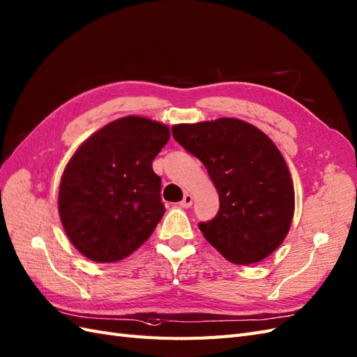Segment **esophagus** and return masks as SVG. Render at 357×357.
I'll list each match as a JSON object with an SVG mask.
<instances>
[{"label": "esophagus", "mask_w": 357, "mask_h": 357, "mask_svg": "<svg viewBox=\"0 0 357 357\" xmlns=\"http://www.w3.org/2000/svg\"><path fill=\"white\" fill-rule=\"evenodd\" d=\"M192 200H195V199H192V196H191V195H188V192H187V195L184 196V199L181 200L179 205H181L182 208H190V206L192 205Z\"/></svg>", "instance_id": "obj_1"}]
</instances>
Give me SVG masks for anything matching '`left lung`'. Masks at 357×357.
I'll return each mask as SVG.
<instances>
[{"label":"left lung","instance_id":"obj_1","mask_svg":"<svg viewBox=\"0 0 357 357\" xmlns=\"http://www.w3.org/2000/svg\"><path fill=\"white\" fill-rule=\"evenodd\" d=\"M173 137L205 165L220 197L203 236L235 264L261 261L286 239L294 187L286 160L261 130L238 118L172 127Z\"/></svg>","mask_w":357,"mask_h":357}]
</instances>
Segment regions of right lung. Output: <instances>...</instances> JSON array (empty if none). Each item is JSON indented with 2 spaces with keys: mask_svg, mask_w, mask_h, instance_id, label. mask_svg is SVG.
Wrapping results in <instances>:
<instances>
[{
  "mask_svg": "<svg viewBox=\"0 0 357 357\" xmlns=\"http://www.w3.org/2000/svg\"><path fill=\"white\" fill-rule=\"evenodd\" d=\"M169 139L167 126L130 115L109 122L75 151L61 176L58 212L82 256L119 261L152 235L166 211L152 160Z\"/></svg>",
  "mask_w": 357,
  "mask_h": 357,
  "instance_id": "right-lung-1",
  "label": "right lung"
}]
</instances>
